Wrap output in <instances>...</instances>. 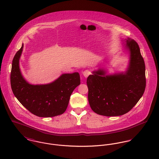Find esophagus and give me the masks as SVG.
I'll use <instances>...</instances> for the list:
<instances>
[{
	"label": "esophagus",
	"instance_id": "34e87169",
	"mask_svg": "<svg viewBox=\"0 0 159 159\" xmlns=\"http://www.w3.org/2000/svg\"><path fill=\"white\" fill-rule=\"evenodd\" d=\"M91 74V72L89 70H84L83 72V76L85 77V78H87L89 75Z\"/></svg>",
	"mask_w": 159,
	"mask_h": 159
}]
</instances>
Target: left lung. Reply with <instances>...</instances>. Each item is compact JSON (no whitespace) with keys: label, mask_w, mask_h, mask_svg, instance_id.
Segmentation results:
<instances>
[{"label":"left lung","mask_w":159,"mask_h":159,"mask_svg":"<svg viewBox=\"0 0 159 159\" xmlns=\"http://www.w3.org/2000/svg\"><path fill=\"white\" fill-rule=\"evenodd\" d=\"M122 42L123 51L129 56L125 70L108 73L107 68H99L87 79L90 107L100 115L118 116L128 113L145 90V64L139 46L129 37Z\"/></svg>","instance_id":"obj_1"}]
</instances>
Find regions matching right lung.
Masks as SVG:
<instances>
[{"instance_id": "obj_1", "label": "right lung", "mask_w": 159, "mask_h": 159, "mask_svg": "<svg viewBox=\"0 0 159 159\" xmlns=\"http://www.w3.org/2000/svg\"><path fill=\"white\" fill-rule=\"evenodd\" d=\"M23 46V44L12 61L10 83L15 96L27 110L39 117H54L64 113L71 94L80 84L79 73H63L48 84H30L23 77L20 68Z\"/></svg>"}]
</instances>
